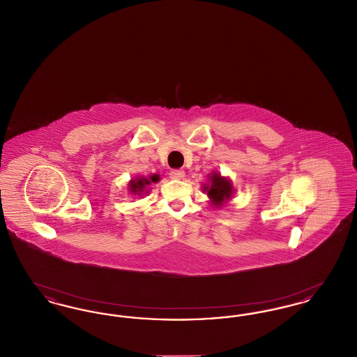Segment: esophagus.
I'll use <instances>...</instances> for the list:
<instances>
[{
	"instance_id": "1",
	"label": "esophagus",
	"mask_w": 357,
	"mask_h": 357,
	"mask_svg": "<svg viewBox=\"0 0 357 357\" xmlns=\"http://www.w3.org/2000/svg\"><path fill=\"white\" fill-rule=\"evenodd\" d=\"M170 176L171 178H174V179H182V178L185 176V171L178 170V169H175V170H171Z\"/></svg>"
}]
</instances>
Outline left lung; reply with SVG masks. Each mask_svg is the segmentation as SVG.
Segmentation results:
<instances>
[{"mask_svg":"<svg viewBox=\"0 0 357 357\" xmlns=\"http://www.w3.org/2000/svg\"><path fill=\"white\" fill-rule=\"evenodd\" d=\"M211 185L204 187L207 190V195L211 198L214 206H222V204L227 199H230L231 195V183L226 178L221 176L220 174H213L210 176Z\"/></svg>","mask_w":357,"mask_h":357,"instance_id":"8db88e82","label":"left lung"}]
</instances>
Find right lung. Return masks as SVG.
Returning <instances> with one entry per match:
<instances>
[{"label":"right lung","mask_w":357,"mask_h":357,"mask_svg":"<svg viewBox=\"0 0 357 357\" xmlns=\"http://www.w3.org/2000/svg\"><path fill=\"white\" fill-rule=\"evenodd\" d=\"M158 181H159V176H158V175H153V176H150L149 179H147V178H137V179L131 181L130 188H131V191H132L134 194L140 195V194L144 191V188H146L147 185H150L151 182H158Z\"/></svg>","instance_id":"obj_1"}]
</instances>
